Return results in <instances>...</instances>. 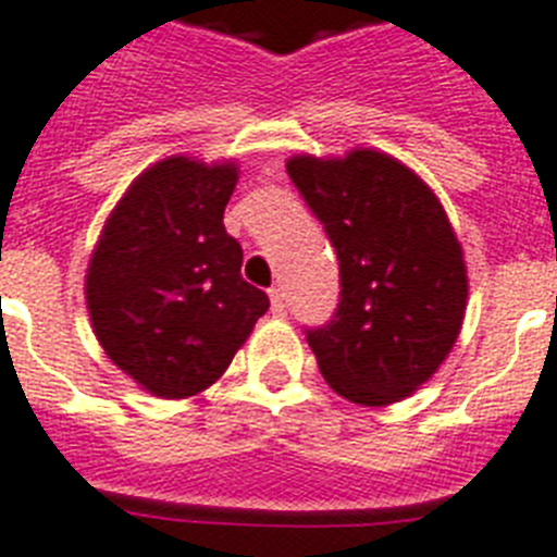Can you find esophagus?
<instances>
[{
	"instance_id": "obj_1",
	"label": "esophagus",
	"mask_w": 557,
	"mask_h": 557,
	"mask_svg": "<svg viewBox=\"0 0 557 557\" xmlns=\"http://www.w3.org/2000/svg\"><path fill=\"white\" fill-rule=\"evenodd\" d=\"M270 307H273L275 315H284V310H287V296H284L282 287H273V290H270Z\"/></svg>"
}]
</instances>
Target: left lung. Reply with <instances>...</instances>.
Instances as JSON below:
<instances>
[{"label": "left lung", "instance_id": "left-lung-1", "mask_svg": "<svg viewBox=\"0 0 557 557\" xmlns=\"http://www.w3.org/2000/svg\"><path fill=\"white\" fill-rule=\"evenodd\" d=\"M287 175L339 256V310L307 333L324 382L368 408L411 397L448 359L469 305L446 209L411 166L371 146L293 154Z\"/></svg>", "mask_w": 557, "mask_h": 557}]
</instances>
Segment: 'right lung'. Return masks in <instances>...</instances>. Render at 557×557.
Returning a JSON list of instances; mask_svg holds the SVG:
<instances>
[{
  "mask_svg": "<svg viewBox=\"0 0 557 557\" xmlns=\"http://www.w3.org/2000/svg\"><path fill=\"white\" fill-rule=\"evenodd\" d=\"M238 163L169 154L128 184L86 270V307L111 362L160 399L215 385L270 299L242 278L224 230Z\"/></svg>",
  "mask_w": 557,
  "mask_h": 557,
  "instance_id": "obj_1",
  "label": "right lung"
}]
</instances>
